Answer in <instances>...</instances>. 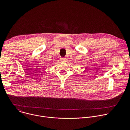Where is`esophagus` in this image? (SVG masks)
<instances>
[{
  "label": "esophagus",
  "mask_w": 130,
  "mask_h": 130,
  "mask_svg": "<svg viewBox=\"0 0 130 130\" xmlns=\"http://www.w3.org/2000/svg\"><path fill=\"white\" fill-rule=\"evenodd\" d=\"M60 61L62 62H66V59L65 58H62L60 59Z\"/></svg>",
  "instance_id": "obj_1"
}]
</instances>
